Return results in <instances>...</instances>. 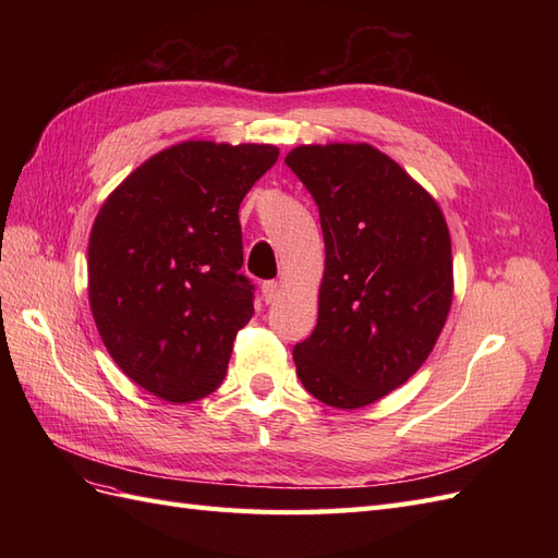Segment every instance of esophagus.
I'll return each instance as SVG.
<instances>
[{"mask_svg": "<svg viewBox=\"0 0 558 558\" xmlns=\"http://www.w3.org/2000/svg\"><path fill=\"white\" fill-rule=\"evenodd\" d=\"M263 300L267 302V305H272V302H277L281 298V283L279 281H263Z\"/></svg>", "mask_w": 558, "mask_h": 558, "instance_id": "34e87169", "label": "esophagus"}]
</instances>
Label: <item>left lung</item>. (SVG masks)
Instances as JSON below:
<instances>
[{
	"instance_id": "obj_1",
	"label": "left lung",
	"mask_w": 558,
	"mask_h": 558,
	"mask_svg": "<svg viewBox=\"0 0 558 558\" xmlns=\"http://www.w3.org/2000/svg\"><path fill=\"white\" fill-rule=\"evenodd\" d=\"M286 165L312 193L326 242L318 320L293 361L307 391L359 410L424 365L453 295L437 202L369 144L298 146Z\"/></svg>"
}]
</instances>
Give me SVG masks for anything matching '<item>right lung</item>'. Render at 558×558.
<instances>
[{
	"label": "right lung",
	"mask_w": 558,
	"mask_h": 558,
	"mask_svg": "<svg viewBox=\"0 0 558 558\" xmlns=\"http://www.w3.org/2000/svg\"><path fill=\"white\" fill-rule=\"evenodd\" d=\"M272 144L181 142L140 165L99 209L88 298L116 365L148 393L193 402L223 381L253 316L240 205Z\"/></svg>",
	"instance_id": "right-lung-1"
}]
</instances>
